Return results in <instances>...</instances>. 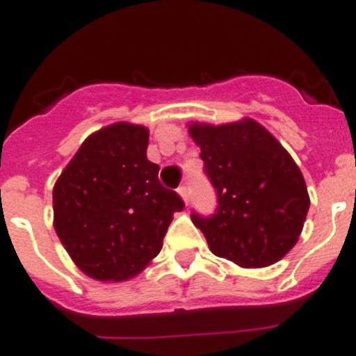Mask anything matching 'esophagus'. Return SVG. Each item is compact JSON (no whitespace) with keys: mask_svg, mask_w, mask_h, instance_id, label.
<instances>
[{"mask_svg":"<svg viewBox=\"0 0 356 356\" xmlns=\"http://www.w3.org/2000/svg\"><path fill=\"white\" fill-rule=\"evenodd\" d=\"M177 192H179V195L183 197V201L188 204V202H190V188H188V186H181L177 190Z\"/></svg>","mask_w":356,"mask_h":356,"instance_id":"34e87169","label":"esophagus"}]
</instances>
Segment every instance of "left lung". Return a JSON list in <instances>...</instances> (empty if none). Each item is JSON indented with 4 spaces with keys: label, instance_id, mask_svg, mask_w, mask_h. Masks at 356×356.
I'll return each instance as SVG.
<instances>
[{
    "label": "left lung",
    "instance_id": "obj_1",
    "mask_svg": "<svg viewBox=\"0 0 356 356\" xmlns=\"http://www.w3.org/2000/svg\"><path fill=\"white\" fill-rule=\"evenodd\" d=\"M188 132L217 193L213 215L192 213L211 252L243 268L280 261L298 241L309 210L291 155L253 119L219 127L192 122Z\"/></svg>",
    "mask_w": 356,
    "mask_h": 356
}]
</instances>
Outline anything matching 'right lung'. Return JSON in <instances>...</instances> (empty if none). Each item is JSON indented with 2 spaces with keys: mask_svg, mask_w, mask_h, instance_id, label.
Instances as JSON below:
<instances>
[{
  "mask_svg": "<svg viewBox=\"0 0 356 356\" xmlns=\"http://www.w3.org/2000/svg\"><path fill=\"white\" fill-rule=\"evenodd\" d=\"M148 130L115 122L86 137L54 186V228L72 261L97 280H127L157 257L183 199L146 159Z\"/></svg>",
  "mask_w": 356,
  "mask_h": 356,
  "instance_id": "1",
  "label": "right lung"
}]
</instances>
